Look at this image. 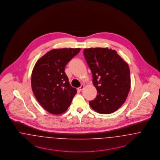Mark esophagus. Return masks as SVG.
Here are the masks:
<instances>
[{
  "label": "esophagus",
  "mask_w": 160,
  "mask_h": 160,
  "mask_svg": "<svg viewBox=\"0 0 160 160\" xmlns=\"http://www.w3.org/2000/svg\"><path fill=\"white\" fill-rule=\"evenodd\" d=\"M83 88H84V85H81V86L80 87H79V88H78V90L79 91H82L83 90Z\"/></svg>",
  "instance_id": "obj_1"
}]
</instances>
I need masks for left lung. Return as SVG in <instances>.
Returning <instances> with one entry per match:
<instances>
[{
    "mask_svg": "<svg viewBox=\"0 0 160 160\" xmlns=\"http://www.w3.org/2000/svg\"><path fill=\"white\" fill-rule=\"evenodd\" d=\"M83 55L98 91L96 98L89 102L91 108L103 114L116 111L124 104L130 90L128 65L116 51L108 48L84 49Z\"/></svg>",
    "mask_w": 160,
    "mask_h": 160,
    "instance_id": "8db88e82",
    "label": "left lung"
}]
</instances>
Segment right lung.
Instances as JSON below:
<instances>
[{"mask_svg": "<svg viewBox=\"0 0 160 160\" xmlns=\"http://www.w3.org/2000/svg\"><path fill=\"white\" fill-rule=\"evenodd\" d=\"M80 48L54 49L36 62L31 84L35 98L47 111L59 115L70 106L77 89L71 87L64 68Z\"/></svg>", "mask_w": 160, "mask_h": 160, "instance_id": "1", "label": "right lung"}]
</instances>
